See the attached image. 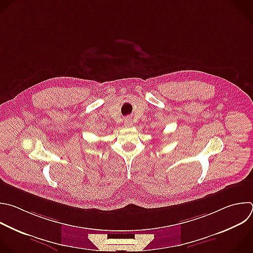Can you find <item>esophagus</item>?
I'll use <instances>...</instances> for the list:
<instances>
[{"mask_svg": "<svg viewBox=\"0 0 253 253\" xmlns=\"http://www.w3.org/2000/svg\"><path fill=\"white\" fill-rule=\"evenodd\" d=\"M124 124H125V126L130 127V126H132V125H133V121H132V119H131V118H127V119H125Z\"/></svg>", "mask_w": 253, "mask_h": 253, "instance_id": "34e87169", "label": "esophagus"}]
</instances>
